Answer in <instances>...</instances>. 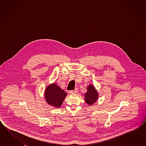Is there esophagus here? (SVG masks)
Instances as JSON below:
<instances>
[{
    "label": "esophagus",
    "mask_w": 146,
    "mask_h": 146,
    "mask_svg": "<svg viewBox=\"0 0 146 146\" xmlns=\"http://www.w3.org/2000/svg\"><path fill=\"white\" fill-rule=\"evenodd\" d=\"M78 92V89H75L74 90H71L69 91V93L71 94H74Z\"/></svg>",
    "instance_id": "34e87169"
}]
</instances>
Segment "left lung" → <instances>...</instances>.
Returning <instances> with one entry per match:
<instances>
[{
    "label": "left lung",
    "instance_id": "1",
    "mask_svg": "<svg viewBox=\"0 0 146 146\" xmlns=\"http://www.w3.org/2000/svg\"><path fill=\"white\" fill-rule=\"evenodd\" d=\"M99 94L92 84H90L87 87V92L84 94L85 101L89 106L96 102L98 99Z\"/></svg>",
    "mask_w": 146,
    "mask_h": 146
}]
</instances>
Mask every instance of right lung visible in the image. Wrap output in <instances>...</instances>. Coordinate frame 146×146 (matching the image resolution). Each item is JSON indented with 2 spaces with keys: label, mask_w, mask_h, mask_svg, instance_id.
Segmentation results:
<instances>
[{
  "label": "right lung",
  "mask_w": 146,
  "mask_h": 146,
  "mask_svg": "<svg viewBox=\"0 0 146 146\" xmlns=\"http://www.w3.org/2000/svg\"><path fill=\"white\" fill-rule=\"evenodd\" d=\"M67 95V93L55 84H50L45 90L46 102L57 108L61 106Z\"/></svg>",
  "instance_id": "obj_1"
}]
</instances>
